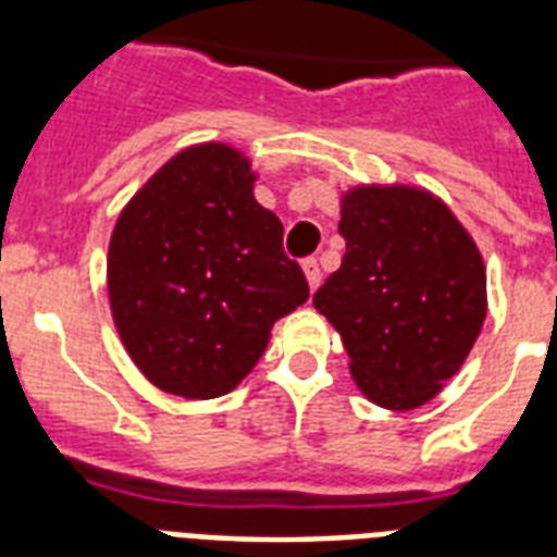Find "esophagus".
I'll use <instances>...</instances> for the list:
<instances>
[{
  "mask_svg": "<svg viewBox=\"0 0 557 557\" xmlns=\"http://www.w3.org/2000/svg\"><path fill=\"white\" fill-rule=\"evenodd\" d=\"M304 274H306V280H309V288H312V292L321 286V265H318V260H314V257L304 260Z\"/></svg>",
  "mask_w": 557,
  "mask_h": 557,
  "instance_id": "34e87169",
  "label": "esophagus"
}]
</instances>
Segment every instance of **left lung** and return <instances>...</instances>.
<instances>
[{"label":"left lung","instance_id":"left-lung-1","mask_svg":"<svg viewBox=\"0 0 557 557\" xmlns=\"http://www.w3.org/2000/svg\"><path fill=\"white\" fill-rule=\"evenodd\" d=\"M341 269L314 309L341 332L370 401L413 410L462 367L485 321V265L433 193L356 187L341 199Z\"/></svg>","mask_w":557,"mask_h":557}]
</instances>
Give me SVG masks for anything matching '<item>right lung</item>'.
I'll return each instance as SVG.
<instances>
[{
    "label": "right lung",
    "mask_w": 557,
    "mask_h": 557,
    "mask_svg": "<svg viewBox=\"0 0 557 557\" xmlns=\"http://www.w3.org/2000/svg\"><path fill=\"white\" fill-rule=\"evenodd\" d=\"M253 178L227 144L187 147L117 216L109 306L135 367L164 393H231L265 352L274 321L309 297Z\"/></svg>",
    "instance_id": "right-lung-1"
}]
</instances>
